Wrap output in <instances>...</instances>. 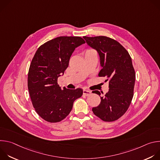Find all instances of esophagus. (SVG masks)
Segmentation results:
<instances>
[{
  "mask_svg": "<svg viewBox=\"0 0 160 160\" xmlns=\"http://www.w3.org/2000/svg\"><path fill=\"white\" fill-rule=\"evenodd\" d=\"M83 94L84 96H88L91 94V92L90 90H83Z\"/></svg>",
  "mask_w": 160,
  "mask_h": 160,
  "instance_id": "34e87169",
  "label": "esophagus"
}]
</instances>
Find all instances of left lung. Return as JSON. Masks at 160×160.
Here are the masks:
<instances>
[{
    "mask_svg": "<svg viewBox=\"0 0 160 160\" xmlns=\"http://www.w3.org/2000/svg\"><path fill=\"white\" fill-rule=\"evenodd\" d=\"M83 38L99 56L102 69L99 76L109 79L108 92L101 97V103L93 108L92 111L104 122L115 121L127 111L133 96L135 73L131 57L119 42L111 38ZM94 93L101 95L99 90H94Z\"/></svg>",
    "mask_w": 160,
    "mask_h": 160,
    "instance_id": "obj_1",
    "label": "left lung"
}]
</instances>
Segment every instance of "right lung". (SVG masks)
<instances>
[{
    "label": "right lung",
    "instance_id": "1",
    "mask_svg": "<svg viewBox=\"0 0 160 160\" xmlns=\"http://www.w3.org/2000/svg\"><path fill=\"white\" fill-rule=\"evenodd\" d=\"M85 43L80 37H59L45 42L37 49L30 66L28 88L32 104L45 121L64 119L74 101L83 94L82 88H61L58 79L64 75L75 48Z\"/></svg>",
    "mask_w": 160,
    "mask_h": 160
}]
</instances>
